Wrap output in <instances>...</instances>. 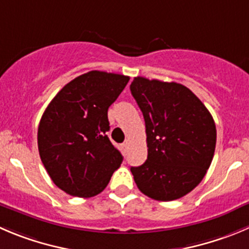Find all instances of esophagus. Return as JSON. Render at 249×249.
Returning a JSON list of instances; mask_svg holds the SVG:
<instances>
[{
	"label": "esophagus",
	"mask_w": 249,
	"mask_h": 249,
	"mask_svg": "<svg viewBox=\"0 0 249 249\" xmlns=\"http://www.w3.org/2000/svg\"><path fill=\"white\" fill-rule=\"evenodd\" d=\"M122 146H123V149H124V150H128V148H129V142L126 141V142H124V143L122 144Z\"/></svg>",
	"instance_id": "34e87169"
}]
</instances>
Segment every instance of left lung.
<instances>
[{
    "mask_svg": "<svg viewBox=\"0 0 249 249\" xmlns=\"http://www.w3.org/2000/svg\"><path fill=\"white\" fill-rule=\"evenodd\" d=\"M145 121L148 158L131 167L142 193L160 202L193 191L212 164L216 127L204 104L178 83L136 77L131 84Z\"/></svg>",
    "mask_w": 249,
    "mask_h": 249,
    "instance_id": "8db88e82",
    "label": "left lung"
}]
</instances>
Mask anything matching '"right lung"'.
I'll list each match as a JSON object with an SVG mask.
<instances>
[{
    "label": "right lung",
    "mask_w": 249,
    "mask_h": 249,
    "mask_svg": "<svg viewBox=\"0 0 249 249\" xmlns=\"http://www.w3.org/2000/svg\"><path fill=\"white\" fill-rule=\"evenodd\" d=\"M128 80L90 71L66 84L45 110L37 129L40 158L53 183L67 194L94 197L122 164L106 134L107 110Z\"/></svg>",
    "instance_id": "add662e5"
}]
</instances>
